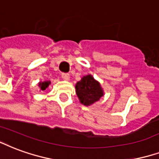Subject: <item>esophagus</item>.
<instances>
[{"label":"esophagus","mask_w":159,"mask_h":159,"mask_svg":"<svg viewBox=\"0 0 159 159\" xmlns=\"http://www.w3.org/2000/svg\"><path fill=\"white\" fill-rule=\"evenodd\" d=\"M61 77L63 78L64 80H69V78H70V75L68 73H61Z\"/></svg>","instance_id":"1"}]
</instances>
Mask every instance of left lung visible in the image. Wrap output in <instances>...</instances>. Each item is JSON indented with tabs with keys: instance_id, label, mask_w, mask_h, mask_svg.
<instances>
[{
	"instance_id": "1",
	"label": "left lung",
	"mask_w": 159,
	"mask_h": 159,
	"mask_svg": "<svg viewBox=\"0 0 159 159\" xmlns=\"http://www.w3.org/2000/svg\"><path fill=\"white\" fill-rule=\"evenodd\" d=\"M76 93L80 102L84 105H90L97 102L103 95L100 84L91 75L83 76L76 84Z\"/></svg>"
}]
</instances>
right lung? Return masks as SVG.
I'll list each match as a JSON object with an SVG mask.
<instances>
[{
    "mask_svg": "<svg viewBox=\"0 0 159 159\" xmlns=\"http://www.w3.org/2000/svg\"><path fill=\"white\" fill-rule=\"evenodd\" d=\"M50 83V82H43V83H39V88H40L41 90H45L48 88Z\"/></svg>",
    "mask_w": 159,
    "mask_h": 159,
    "instance_id": "obj_1",
    "label": "right lung"
}]
</instances>
